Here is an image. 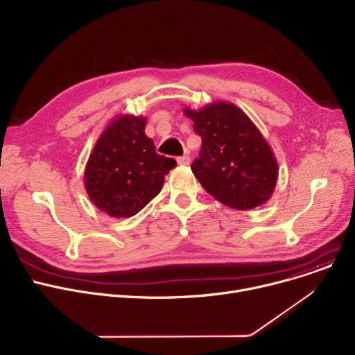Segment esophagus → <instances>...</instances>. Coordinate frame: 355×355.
Segmentation results:
<instances>
[{"label":"esophagus","mask_w":355,"mask_h":355,"mask_svg":"<svg viewBox=\"0 0 355 355\" xmlns=\"http://www.w3.org/2000/svg\"><path fill=\"white\" fill-rule=\"evenodd\" d=\"M177 161H178L180 165H190V157H188V155H182Z\"/></svg>","instance_id":"obj_1"}]
</instances>
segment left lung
<instances>
[{"mask_svg": "<svg viewBox=\"0 0 355 355\" xmlns=\"http://www.w3.org/2000/svg\"><path fill=\"white\" fill-rule=\"evenodd\" d=\"M202 146L191 170L205 191L234 209L263 205L272 196L278 164L267 139L235 104L217 101L185 108Z\"/></svg>", "mask_w": 355, "mask_h": 355, "instance_id": "left-lung-1", "label": "left lung"}]
</instances>
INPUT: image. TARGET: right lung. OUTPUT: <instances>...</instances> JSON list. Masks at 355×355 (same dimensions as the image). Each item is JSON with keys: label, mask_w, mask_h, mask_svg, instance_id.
Instances as JSON below:
<instances>
[{"label": "right lung", "mask_w": 355, "mask_h": 355, "mask_svg": "<svg viewBox=\"0 0 355 355\" xmlns=\"http://www.w3.org/2000/svg\"><path fill=\"white\" fill-rule=\"evenodd\" d=\"M146 116L121 114L107 125L94 146L84 171L92 204L114 218L135 216L164 185L177 162L155 153L146 135Z\"/></svg>", "instance_id": "1"}]
</instances>
